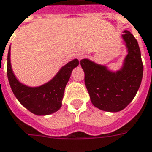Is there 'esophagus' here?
<instances>
[{
	"instance_id": "obj_1",
	"label": "esophagus",
	"mask_w": 152,
	"mask_h": 152,
	"mask_svg": "<svg viewBox=\"0 0 152 152\" xmlns=\"http://www.w3.org/2000/svg\"><path fill=\"white\" fill-rule=\"evenodd\" d=\"M85 56H86V53H80L77 54V58H78L79 60H81L82 58H85Z\"/></svg>"
}]
</instances>
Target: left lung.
Returning a JSON list of instances; mask_svg holds the SVG:
<instances>
[{
  "label": "left lung",
  "mask_w": 152,
  "mask_h": 152,
  "mask_svg": "<svg viewBox=\"0 0 152 152\" xmlns=\"http://www.w3.org/2000/svg\"><path fill=\"white\" fill-rule=\"evenodd\" d=\"M122 39L128 54L118 70L113 71L87 58L80 61L91 103L107 112L125 109L135 97L142 79L143 65L137 39L128 30H124Z\"/></svg>",
  "instance_id": "left-lung-1"
}]
</instances>
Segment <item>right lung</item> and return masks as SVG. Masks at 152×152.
I'll list each match as a JSON object with an SVG mask.
<instances>
[{
    "mask_svg": "<svg viewBox=\"0 0 152 152\" xmlns=\"http://www.w3.org/2000/svg\"><path fill=\"white\" fill-rule=\"evenodd\" d=\"M79 65L78 59L67 62L58 73L39 86H28L21 83L14 74L10 63V47L7 56V76L15 96L24 108L36 115H48L61 107L66 84L73 69Z\"/></svg>",
    "mask_w": 152,
    "mask_h": 152,
    "instance_id": "add662e5",
    "label": "right lung"
}]
</instances>
